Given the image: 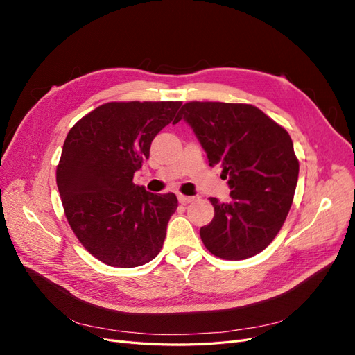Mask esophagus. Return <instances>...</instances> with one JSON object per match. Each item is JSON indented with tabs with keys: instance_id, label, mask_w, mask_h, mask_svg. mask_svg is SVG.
<instances>
[{
	"instance_id": "1",
	"label": "esophagus",
	"mask_w": 355,
	"mask_h": 355,
	"mask_svg": "<svg viewBox=\"0 0 355 355\" xmlns=\"http://www.w3.org/2000/svg\"><path fill=\"white\" fill-rule=\"evenodd\" d=\"M178 200H179V202H182V204H188V202H191V201H194L196 197H189V196H182V194H179V196H178Z\"/></svg>"
}]
</instances>
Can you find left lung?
<instances>
[{
    "mask_svg": "<svg viewBox=\"0 0 355 355\" xmlns=\"http://www.w3.org/2000/svg\"><path fill=\"white\" fill-rule=\"evenodd\" d=\"M187 121L209 166L228 176L231 200L210 197L213 220L200 230L206 249L228 261L261 253L275 239L292 207L299 175L293 142L282 125L256 106L188 102L175 124Z\"/></svg>",
    "mask_w": 355,
    "mask_h": 355,
    "instance_id": "1",
    "label": "left lung"
}]
</instances>
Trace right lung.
Segmentation results:
<instances>
[{"instance_id":"add662e5","label":"right lung","mask_w":355,"mask_h":355,"mask_svg":"<svg viewBox=\"0 0 355 355\" xmlns=\"http://www.w3.org/2000/svg\"><path fill=\"white\" fill-rule=\"evenodd\" d=\"M180 105L103 103L65 139L56 170L63 210L85 250L106 265L141 266L163 247L178 198L148 192L133 184V176Z\"/></svg>"}]
</instances>
